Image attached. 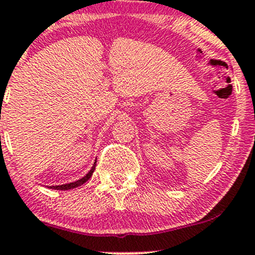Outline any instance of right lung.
Segmentation results:
<instances>
[{
  "label": "right lung",
  "instance_id": "obj_1",
  "mask_svg": "<svg viewBox=\"0 0 255 255\" xmlns=\"http://www.w3.org/2000/svg\"><path fill=\"white\" fill-rule=\"evenodd\" d=\"M94 168H95V162H94V165H93L92 170H90L89 172H88L87 175H85L83 178H80V180H78V181H75V182H71V184L60 185V186H52V189H55V190H70V189H75V187L80 186V185H83V184H84V182H87L88 180H89V178L92 177L93 172H94Z\"/></svg>",
  "mask_w": 255,
  "mask_h": 255
}]
</instances>
